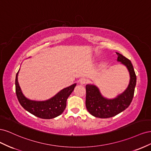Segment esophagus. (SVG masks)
Instances as JSON below:
<instances>
[{
  "label": "esophagus",
  "instance_id": "34e87169",
  "mask_svg": "<svg viewBox=\"0 0 151 151\" xmlns=\"http://www.w3.org/2000/svg\"><path fill=\"white\" fill-rule=\"evenodd\" d=\"M87 82H88V80H87L85 78H81L79 80V83L81 84H86L87 83Z\"/></svg>",
  "mask_w": 151,
  "mask_h": 151
}]
</instances>
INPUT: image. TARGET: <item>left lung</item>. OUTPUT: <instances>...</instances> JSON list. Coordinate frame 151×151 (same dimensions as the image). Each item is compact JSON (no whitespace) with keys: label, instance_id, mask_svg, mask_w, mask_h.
Wrapping results in <instances>:
<instances>
[{"label":"left lung","instance_id":"8db88e82","mask_svg":"<svg viewBox=\"0 0 151 151\" xmlns=\"http://www.w3.org/2000/svg\"><path fill=\"white\" fill-rule=\"evenodd\" d=\"M116 54L117 61L124 65L129 72V84L123 93L112 99L104 97L99 88L94 84H87L86 86V108L91 115L95 117L107 118L115 116L129 107L133 99L137 81L133 65L130 60L122 54L119 53Z\"/></svg>","mask_w":151,"mask_h":151}]
</instances>
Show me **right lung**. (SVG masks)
<instances>
[{"instance_id": "add662e5", "label": "right lung", "mask_w": 151, "mask_h": 151, "mask_svg": "<svg viewBox=\"0 0 151 151\" xmlns=\"http://www.w3.org/2000/svg\"><path fill=\"white\" fill-rule=\"evenodd\" d=\"M19 71L16 76V93L18 101L23 108L32 115L43 119H52L60 115L66 108L67 98L74 91L77 84H73L62 89L47 100L35 101L27 98L22 93L17 79Z\"/></svg>"}]
</instances>
